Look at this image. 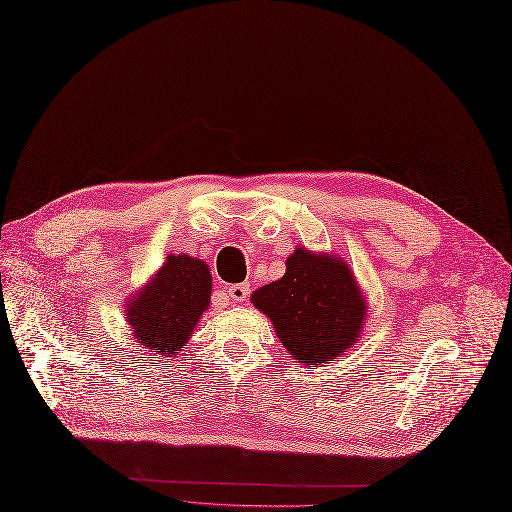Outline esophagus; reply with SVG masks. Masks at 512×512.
Wrapping results in <instances>:
<instances>
[{
    "mask_svg": "<svg viewBox=\"0 0 512 512\" xmlns=\"http://www.w3.org/2000/svg\"><path fill=\"white\" fill-rule=\"evenodd\" d=\"M229 298L235 302H246V298L250 296V285L248 283H235L227 287Z\"/></svg>",
    "mask_w": 512,
    "mask_h": 512,
    "instance_id": "1",
    "label": "esophagus"
}]
</instances>
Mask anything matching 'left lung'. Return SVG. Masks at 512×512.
<instances>
[{
    "instance_id": "8db88e82",
    "label": "left lung",
    "mask_w": 512,
    "mask_h": 512,
    "mask_svg": "<svg viewBox=\"0 0 512 512\" xmlns=\"http://www.w3.org/2000/svg\"><path fill=\"white\" fill-rule=\"evenodd\" d=\"M252 302L273 321L281 344L298 362H327L356 344L364 300L342 260L298 248L285 275L256 289Z\"/></svg>"
}]
</instances>
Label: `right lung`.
Listing matches in <instances>:
<instances>
[{"instance_id":"1","label":"right lung","mask_w":512,"mask_h":512,"mask_svg":"<svg viewBox=\"0 0 512 512\" xmlns=\"http://www.w3.org/2000/svg\"><path fill=\"white\" fill-rule=\"evenodd\" d=\"M212 277L206 262L168 256L150 285L127 306V321L145 348L175 356L210 304Z\"/></svg>"}]
</instances>
